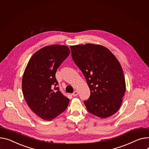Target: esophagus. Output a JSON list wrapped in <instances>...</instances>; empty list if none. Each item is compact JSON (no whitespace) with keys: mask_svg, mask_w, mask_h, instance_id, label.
Segmentation results:
<instances>
[{"mask_svg":"<svg viewBox=\"0 0 149 149\" xmlns=\"http://www.w3.org/2000/svg\"><path fill=\"white\" fill-rule=\"evenodd\" d=\"M78 95V92L76 91H74V93H72V96H77Z\"/></svg>","mask_w":149,"mask_h":149,"instance_id":"1","label":"esophagus"}]
</instances>
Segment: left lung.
Instances as JSON below:
<instances>
[{"mask_svg":"<svg viewBox=\"0 0 149 149\" xmlns=\"http://www.w3.org/2000/svg\"><path fill=\"white\" fill-rule=\"evenodd\" d=\"M73 61L84 75L91 95L84 101L87 111L105 118L120 107L126 91L122 66L109 49L101 45L71 46Z\"/></svg>","mask_w":149,"mask_h":149,"instance_id":"1","label":"left lung"}]
</instances>
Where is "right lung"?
I'll list each match as a JSON object with an SVG mask.
<instances>
[{
    "label": "right lung",
    "mask_w": 149,
    "mask_h": 149,
    "mask_svg": "<svg viewBox=\"0 0 149 149\" xmlns=\"http://www.w3.org/2000/svg\"><path fill=\"white\" fill-rule=\"evenodd\" d=\"M67 46H46L30 59L22 79V91L31 110L43 120H52L63 112L69 100L59 91L57 68L70 54Z\"/></svg>",
    "instance_id": "obj_1"
}]
</instances>
